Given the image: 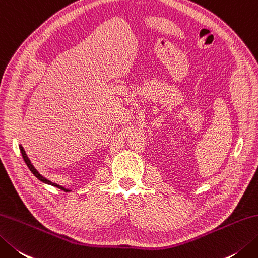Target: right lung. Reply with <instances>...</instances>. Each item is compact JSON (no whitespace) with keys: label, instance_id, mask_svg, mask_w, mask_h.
I'll use <instances>...</instances> for the list:
<instances>
[{"label":"right lung","instance_id":"add662e5","mask_svg":"<svg viewBox=\"0 0 258 258\" xmlns=\"http://www.w3.org/2000/svg\"><path fill=\"white\" fill-rule=\"evenodd\" d=\"M20 151H21V153H22V156H23V160H24V162H25V164L28 165V168L30 169V171H31V172L37 176V178L40 180V181H42V182H44V183H48V184H52V185H54V186H57V188H59V189H61V190H63V191H66V192H68L69 190H67V189H64V188H62L61 185H59V184H57V183H53V182H51V181L50 180H48V179H45L44 176H42L41 174H40L37 170L34 169V166L31 164V161L29 160V158H28V155H27V153H25V151H24V149L22 148L21 145H20Z\"/></svg>","mask_w":258,"mask_h":258}]
</instances>
